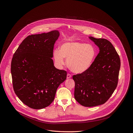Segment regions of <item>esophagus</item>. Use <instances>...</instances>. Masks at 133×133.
<instances>
[{
  "label": "esophagus",
  "mask_w": 133,
  "mask_h": 133,
  "mask_svg": "<svg viewBox=\"0 0 133 133\" xmlns=\"http://www.w3.org/2000/svg\"><path fill=\"white\" fill-rule=\"evenodd\" d=\"M71 77H72V75H71L70 74L68 73L67 75V79H69V78H71Z\"/></svg>",
  "instance_id": "1"
}]
</instances>
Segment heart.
<instances>
[{
	"label": "heart",
	"mask_w": 133,
	"mask_h": 133,
	"mask_svg": "<svg viewBox=\"0 0 133 133\" xmlns=\"http://www.w3.org/2000/svg\"><path fill=\"white\" fill-rule=\"evenodd\" d=\"M95 47L90 44L79 42H68L63 44L60 50L55 49L53 58L55 64L61 67L65 64L71 70L76 73L85 72L92 66L96 57Z\"/></svg>",
	"instance_id": "1"
}]
</instances>
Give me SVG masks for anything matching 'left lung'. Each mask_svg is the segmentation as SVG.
I'll use <instances>...</instances> for the list:
<instances>
[{"label":"left lung","mask_w":133,"mask_h":133,"mask_svg":"<svg viewBox=\"0 0 133 133\" xmlns=\"http://www.w3.org/2000/svg\"><path fill=\"white\" fill-rule=\"evenodd\" d=\"M89 38L99 48L92 66L85 72L74 75V97L82 106L94 107L105 103L116 89L120 68V59L107 39Z\"/></svg>","instance_id":"1"}]
</instances>
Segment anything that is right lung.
Returning a JSON list of instances; mask_svg holds the SVG:
<instances>
[{
	"instance_id": "add662e5",
	"label": "right lung",
	"mask_w": 133,
	"mask_h": 133,
	"mask_svg": "<svg viewBox=\"0 0 133 133\" xmlns=\"http://www.w3.org/2000/svg\"><path fill=\"white\" fill-rule=\"evenodd\" d=\"M58 31L27 37L14 54L11 72L14 91L25 104L35 109L44 108L53 101L57 88L67 72L54 66V45Z\"/></svg>"
}]
</instances>
